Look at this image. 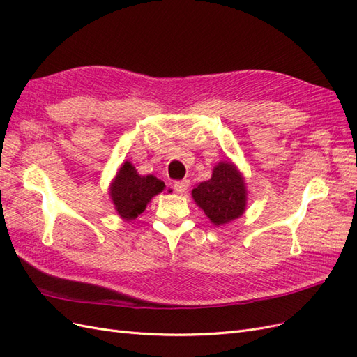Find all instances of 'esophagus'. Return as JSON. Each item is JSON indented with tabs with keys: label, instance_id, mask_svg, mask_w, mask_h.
<instances>
[{
	"label": "esophagus",
	"instance_id": "obj_1",
	"mask_svg": "<svg viewBox=\"0 0 357 357\" xmlns=\"http://www.w3.org/2000/svg\"><path fill=\"white\" fill-rule=\"evenodd\" d=\"M188 188H189V180H178V181H174V189H176V192H178V193H186V190H188Z\"/></svg>",
	"mask_w": 357,
	"mask_h": 357
}]
</instances>
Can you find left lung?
I'll use <instances>...</instances> for the list:
<instances>
[{
	"instance_id": "8db88e82",
	"label": "left lung",
	"mask_w": 357,
	"mask_h": 357,
	"mask_svg": "<svg viewBox=\"0 0 357 357\" xmlns=\"http://www.w3.org/2000/svg\"><path fill=\"white\" fill-rule=\"evenodd\" d=\"M192 198L215 226L226 225L243 215L247 189L244 177L232 162H219L210 180L192 190Z\"/></svg>"
}]
</instances>
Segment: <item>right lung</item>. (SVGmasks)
I'll use <instances>...</instances> for the list:
<instances>
[{"instance_id":"add662e5","label":"right lung","mask_w":357,"mask_h":357,"mask_svg":"<svg viewBox=\"0 0 357 357\" xmlns=\"http://www.w3.org/2000/svg\"><path fill=\"white\" fill-rule=\"evenodd\" d=\"M164 189V181L155 176H139L131 162H125L110 185V198L122 219L134 220Z\"/></svg>"}]
</instances>
